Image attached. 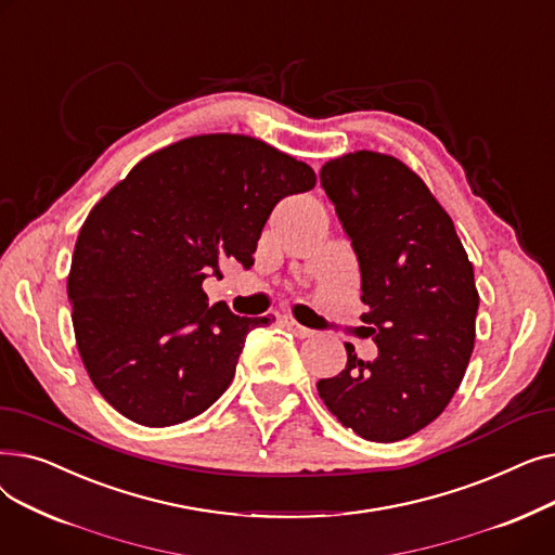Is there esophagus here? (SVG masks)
I'll return each instance as SVG.
<instances>
[{
	"label": "esophagus",
	"instance_id": "34e87169",
	"mask_svg": "<svg viewBox=\"0 0 555 555\" xmlns=\"http://www.w3.org/2000/svg\"><path fill=\"white\" fill-rule=\"evenodd\" d=\"M283 326L287 328V331H293L297 337H310L312 335V331L310 328H306V326H301L299 322H295V319L293 317H283Z\"/></svg>",
	"mask_w": 555,
	"mask_h": 555
}]
</instances>
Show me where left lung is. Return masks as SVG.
I'll list each match as a JSON object with an SVG mask.
<instances>
[{
    "label": "left lung",
    "instance_id": "1",
    "mask_svg": "<svg viewBox=\"0 0 555 555\" xmlns=\"http://www.w3.org/2000/svg\"><path fill=\"white\" fill-rule=\"evenodd\" d=\"M322 186L362 274L364 337L377 358L317 383L344 427L393 443L427 427L452 400L475 348L479 293L452 218L418 175L373 151L322 166Z\"/></svg>",
    "mask_w": 555,
    "mask_h": 555
}]
</instances>
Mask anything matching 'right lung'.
<instances>
[{
	"label": "right lung",
	"instance_id": "add662e5",
	"mask_svg": "<svg viewBox=\"0 0 555 555\" xmlns=\"http://www.w3.org/2000/svg\"><path fill=\"white\" fill-rule=\"evenodd\" d=\"M314 170L247 134H197L141 159L80 227L67 279L82 364L126 418L168 427L227 391L245 337L274 317L209 306L224 260L254 266L272 209Z\"/></svg>",
	"mask_w": 555,
	"mask_h": 555
}]
</instances>
